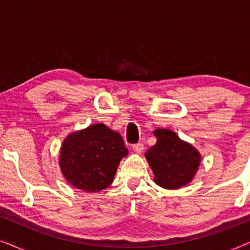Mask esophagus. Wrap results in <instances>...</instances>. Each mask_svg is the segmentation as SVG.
Wrapping results in <instances>:
<instances>
[{"label":"esophagus","mask_w":250,"mask_h":250,"mask_svg":"<svg viewBox=\"0 0 250 250\" xmlns=\"http://www.w3.org/2000/svg\"><path fill=\"white\" fill-rule=\"evenodd\" d=\"M132 148L135 152L141 153L143 151V148H145V146H143V143H135V145H133Z\"/></svg>","instance_id":"34e87169"}]
</instances>
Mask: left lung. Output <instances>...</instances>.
Returning <instances> with one entry per match:
<instances>
[{"label":"left lung","mask_w":250,"mask_h":250,"mask_svg":"<svg viewBox=\"0 0 250 250\" xmlns=\"http://www.w3.org/2000/svg\"><path fill=\"white\" fill-rule=\"evenodd\" d=\"M157 143L146 158L155 174V182L165 189H177L193 179L200 164V153L169 129H156Z\"/></svg>","instance_id":"8db88e82"}]
</instances>
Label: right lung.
I'll list each match as a JSON object with an SVG mask.
<instances>
[{
	"mask_svg": "<svg viewBox=\"0 0 250 250\" xmlns=\"http://www.w3.org/2000/svg\"><path fill=\"white\" fill-rule=\"evenodd\" d=\"M127 153L119 133L104 124H94L64 140L60 168L75 188L95 192L110 186L119 162Z\"/></svg>",
	"mask_w": 250,
	"mask_h": 250,
	"instance_id": "1",
	"label": "right lung"
}]
</instances>
